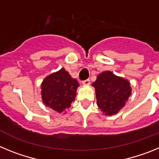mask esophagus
Masks as SVG:
<instances>
[{
  "mask_svg": "<svg viewBox=\"0 0 159 159\" xmlns=\"http://www.w3.org/2000/svg\"><path fill=\"white\" fill-rule=\"evenodd\" d=\"M82 83L83 84H84V85H88V84H90V79H87V80L83 81Z\"/></svg>",
  "mask_w": 159,
  "mask_h": 159,
  "instance_id": "obj_1",
  "label": "esophagus"
}]
</instances>
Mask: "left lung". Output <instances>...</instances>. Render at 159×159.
<instances>
[{
    "mask_svg": "<svg viewBox=\"0 0 159 159\" xmlns=\"http://www.w3.org/2000/svg\"><path fill=\"white\" fill-rule=\"evenodd\" d=\"M93 86L97 104L107 116L118 113L131 94L130 83L122 77L115 75L111 71L99 74Z\"/></svg>",
    "mask_w": 159,
    "mask_h": 159,
    "instance_id": "left-lung-1",
    "label": "left lung"
}]
</instances>
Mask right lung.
<instances>
[{
	"instance_id": "right-lung-1",
	"label": "right lung",
	"mask_w": 159,
	"mask_h": 159,
	"mask_svg": "<svg viewBox=\"0 0 159 159\" xmlns=\"http://www.w3.org/2000/svg\"><path fill=\"white\" fill-rule=\"evenodd\" d=\"M79 84L64 68L44 79L41 85L42 99L49 108L65 111L75 100Z\"/></svg>"
}]
</instances>
